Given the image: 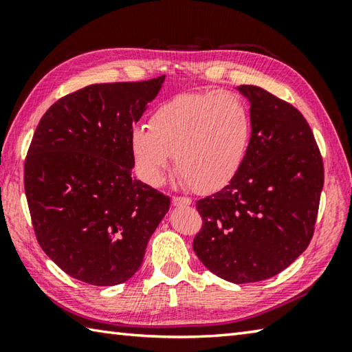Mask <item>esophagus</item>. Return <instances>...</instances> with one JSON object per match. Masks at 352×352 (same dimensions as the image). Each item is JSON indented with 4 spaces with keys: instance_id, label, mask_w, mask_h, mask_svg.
I'll use <instances>...</instances> for the list:
<instances>
[{
    "instance_id": "obj_1",
    "label": "esophagus",
    "mask_w": 352,
    "mask_h": 352,
    "mask_svg": "<svg viewBox=\"0 0 352 352\" xmlns=\"http://www.w3.org/2000/svg\"><path fill=\"white\" fill-rule=\"evenodd\" d=\"M192 201L188 197H174L172 199V205L174 206H189Z\"/></svg>"
}]
</instances>
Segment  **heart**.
<instances>
[{
	"label": "heart",
	"instance_id": "b5f03b06",
	"mask_svg": "<svg viewBox=\"0 0 352 352\" xmlns=\"http://www.w3.org/2000/svg\"><path fill=\"white\" fill-rule=\"evenodd\" d=\"M252 118L231 91L178 94L160 104L148 129L130 132V151L144 180L162 183L175 160L177 174L197 192H214L233 180L245 158Z\"/></svg>",
	"mask_w": 352,
	"mask_h": 352
}]
</instances>
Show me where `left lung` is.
Here are the masks:
<instances>
[{
    "mask_svg": "<svg viewBox=\"0 0 352 352\" xmlns=\"http://www.w3.org/2000/svg\"><path fill=\"white\" fill-rule=\"evenodd\" d=\"M252 136L233 180L197 201L204 219L194 252L208 270L234 284L278 275L307 248L317 220L323 160L305 116L254 85Z\"/></svg>",
    "mask_w": 352,
    "mask_h": 352,
    "instance_id": "8db88e82",
    "label": "left lung"
}]
</instances>
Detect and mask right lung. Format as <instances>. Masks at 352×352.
Segmentation results:
<instances>
[{"instance_id":"right-lung-1","label":"right lung","mask_w":352,"mask_h":352,"mask_svg":"<svg viewBox=\"0 0 352 352\" xmlns=\"http://www.w3.org/2000/svg\"><path fill=\"white\" fill-rule=\"evenodd\" d=\"M164 77L88 85L58 99L35 129L25 190L35 236L79 281L126 283L170 199L132 177L130 132Z\"/></svg>"}]
</instances>
